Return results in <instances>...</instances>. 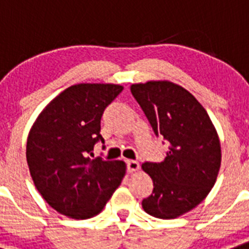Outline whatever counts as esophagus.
I'll return each instance as SVG.
<instances>
[{"instance_id":"obj_1","label":"esophagus","mask_w":249,"mask_h":249,"mask_svg":"<svg viewBox=\"0 0 249 249\" xmlns=\"http://www.w3.org/2000/svg\"><path fill=\"white\" fill-rule=\"evenodd\" d=\"M126 168H128L129 173H133V172H135V171L139 170V163H138L137 160H126Z\"/></svg>"}]
</instances>
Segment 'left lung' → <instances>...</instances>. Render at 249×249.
<instances>
[{
	"label": "left lung",
	"instance_id": "obj_1",
	"mask_svg": "<svg viewBox=\"0 0 249 249\" xmlns=\"http://www.w3.org/2000/svg\"><path fill=\"white\" fill-rule=\"evenodd\" d=\"M130 91L168 150L163 162L142 166L153 179L144 212L173 219L190 212L213 189L221 162L220 142L206 110L191 93L167 81L131 85Z\"/></svg>",
	"mask_w": 249,
	"mask_h": 249
}]
</instances>
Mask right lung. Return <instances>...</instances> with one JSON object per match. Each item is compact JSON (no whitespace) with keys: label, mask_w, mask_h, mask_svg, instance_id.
<instances>
[{"label":"right lung","mask_w":249,"mask_h":249,"mask_svg":"<svg viewBox=\"0 0 249 249\" xmlns=\"http://www.w3.org/2000/svg\"><path fill=\"white\" fill-rule=\"evenodd\" d=\"M123 86L79 83L49 102L33 125L26 143L29 170L43 199L54 210L74 219L101 212L123 181V160L93 157L105 143L102 114Z\"/></svg>","instance_id":"1"}]
</instances>
